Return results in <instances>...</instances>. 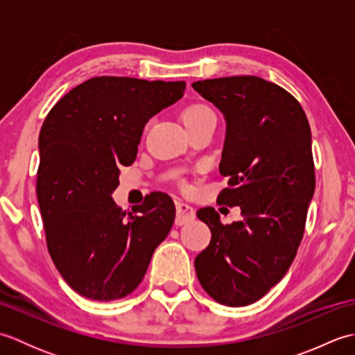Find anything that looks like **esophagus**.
Listing matches in <instances>:
<instances>
[{"mask_svg": "<svg viewBox=\"0 0 355 355\" xmlns=\"http://www.w3.org/2000/svg\"><path fill=\"white\" fill-rule=\"evenodd\" d=\"M195 218V210L192 206L187 205V202L178 201L177 202V218H175V224L182 225L192 221Z\"/></svg>", "mask_w": 355, "mask_h": 355, "instance_id": "esophagus-1", "label": "esophagus"}]
</instances>
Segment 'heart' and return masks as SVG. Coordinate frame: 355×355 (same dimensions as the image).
I'll use <instances>...</instances> for the list:
<instances>
[{
  "label": "heart",
  "mask_w": 355,
  "mask_h": 355,
  "mask_svg": "<svg viewBox=\"0 0 355 355\" xmlns=\"http://www.w3.org/2000/svg\"><path fill=\"white\" fill-rule=\"evenodd\" d=\"M209 112H212V111H210L207 107H205V105H193V107H189L184 112V123L193 122V120L206 116V114H209Z\"/></svg>",
  "instance_id": "b5f03b06"
}]
</instances>
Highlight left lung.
Masks as SVG:
<instances>
[{
	"label": "left lung",
	"mask_w": 355,
	"mask_h": 355,
	"mask_svg": "<svg viewBox=\"0 0 355 355\" xmlns=\"http://www.w3.org/2000/svg\"><path fill=\"white\" fill-rule=\"evenodd\" d=\"M192 88L223 112L220 173L229 182L218 201L244 216L223 225L214 207L198 209L212 238L195 270L216 302L245 306L285 276L302 239L315 187L310 123L300 103L266 79H207Z\"/></svg>",
	"instance_id": "8db88e82"
}]
</instances>
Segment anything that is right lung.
<instances>
[{"label":"right lung","mask_w":355,"mask_h":355,"mask_svg":"<svg viewBox=\"0 0 355 355\" xmlns=\"http://www.w3.org/2000/svg\"><path fill=\"white\" fill-rule=\"evenodd\" d=\"M186 82L93 78L67 93L40 132L36 193L59 273L80 296L116 300L137 288L175 206L153 192L137 215L116 206L120 164L137 157L143 128L182 99Z\"/></svg>","instance_id":"add662e5"}]
</instances>
